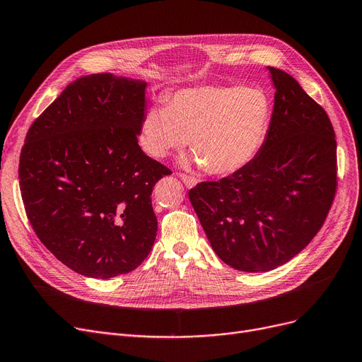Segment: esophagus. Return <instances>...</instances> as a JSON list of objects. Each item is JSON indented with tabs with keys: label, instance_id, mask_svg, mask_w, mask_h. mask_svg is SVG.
Returning a JSON list of instances; mask_svg holds the SVG:
<instances>
[{
	"label": "esophagus",
	"instance_id": "1",
	"mask_svg": "<svg viewBox=\"0 0 362 362\" xmlns=\"http://www.w3.org/2000/svg\"><path fill=\"white\" fill-rule=\"evenodd\" d=\"M179 177H180V180L185 183V186H186V187H189V189L198 183V180H197L195 177H192V176H187V175H182V173L179 175Z\"/></svg>",
	"mask_w": 362,
	"mask_h": 362
}]
</instances>
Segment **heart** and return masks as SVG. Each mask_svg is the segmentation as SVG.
<instances>
[{
  "instance_id": "obj_1",
  "label": "heart",
  "mask_w": 362,
  "mask_h": 362,
  "mask_svg": "<svg viewBox=\"0 0 362 362\" xmlns=\"http://www.w3.org/2000/svg\"><path fill=\"white\" fill-rule=\"evenodd\" d=\"M272 103L257 87L199 86L182 88L165 106H152L140 125L139 144L152 158L180 149L189 136L194 161L211 175L245 167L260 149Z\"/></svg>"
}]
</instances>
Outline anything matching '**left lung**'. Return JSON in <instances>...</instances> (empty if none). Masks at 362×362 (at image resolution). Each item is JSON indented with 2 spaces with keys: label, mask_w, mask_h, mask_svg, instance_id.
I'll list each match as a JSON object with an SVG mask.
<instances>
[{
  "label": "left lung",
  "mask_w": 362,
  "mask_h": 362,
  "mask_svg": "<svg viewBox=\"0 0 362 362\" xmlns=\"http://www.w3.org/2000/svg\"><path fill=\"white\" fill-rule=\"evenodd\" d=\"M275 88L268 133L245 167L201 182L189 199L214 253L233 269L268 272L321 229L336 194V134L291 75L268 66Z\"/></svg>",
  "instance_id": "8db88e82"
}]
</instances>
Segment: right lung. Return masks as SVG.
<instances>
[{
	"instance_id": "obj_1",
	"label": "right lung",
	"mask_w": 362,
	"mask_h": 362,
	"mask_svg": "<svg viewBox=\"0 0 362 362\" xmlns=\"http://www.w3.org/2000/svg\"><path fill=\"white\" fill-rule=\"evenodd\" d=\"M142 80L78 78L28 130L19 183L40 241L76 274L109 279L134 271L153 245L152 189L171 171L140 149Z\"/></svg>"
}]
</instances>
